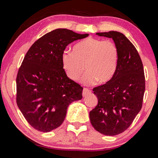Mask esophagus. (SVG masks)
I'll return each mask as SVG.
<instances>
[{"label":"esophagus","instance_id":"1","mask_svg":"<svg viewBox=\"0 0 158 158\" xmlns=\"http://www.w3.org/2000/svg\"><path fill=\"white\" fill-rule=\"evenodd\" d=\"M90 93H91V91H90V90H89L88 89H84V90H83V93H82L83 97H85V96L90 95Z\"/></svg>","mask_w":158,"mask_h":158}]
</instances>
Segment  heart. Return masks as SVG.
Listing matches in <instances>:
<instances>
[{
    "mask_svg": "<svg viewBox=\"0 0 158 158\" xmlns=\"http://www.w3.org/2000/svg\"><path fill=\"white\" fill-rule=\"evenodd\" d=\"M119 52L111 40L89 37L77 43L73 52H64L61 56L62 66L68 78L78 80L85 69L81 82L92 85L98 81L103 84L110 81L116 73Z\"/></svg>",
    "mask_w": 158,
    "mask_h": 158,
    "instance_id": "obj_1",
    "label": "heart"
}]
</instances>
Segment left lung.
<instances>
[{"mask_svg": "<svg viewBox=\"0 0 158 158\" xmlns=\"http://www.w3.org/2000/svg\"><path fill=\"white\" fill-rule=\"evenodd\" d=\"M96 35L113 39L119 57L112 79L93 89L98 103L90 111V120L98 132L114 136L130 126L142 107L145 92L143 67L137 50L123 34L109 31Z\"/></svg>", "mask_w": 158, "mask_h": 158, "instance_id": "obj_1", "label": "left lung"}]
</instances>
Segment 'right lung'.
I'll return each mask as SVG.
<instances>
[{"label": "right lung", "instance_id": "add662e5", "mask_svg": "<svg viewBox=\"0 0 158 158\" xmlns=\"http://www.w3.org/2000/svg\"><path fill=\"white\" fill-rule=\"evenodd\" d=\"M58 28L39 38L26 53L17 76V104L35 129L48 132L63 123L69 104L83 88L67 77L61 56L69 44L89 36Z\"/></svg>", "mask_w": 158, "mask_h": 158}]
</instances>
